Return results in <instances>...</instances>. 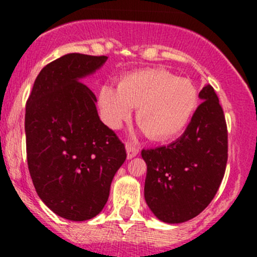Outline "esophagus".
<instances>
[{"label":"esophagus","mask_w":257,"mask_h":257,"mask_svg":"<svg viewBox=\"0 0 257 257\" xmlns=\"http://www.w3.org/2000/svg\"><path fill=\"white\" fill-rule=\"evenodd\" d=\"M125 149H126V157H128V159H132V158L137 157V155L139 154V148L133 144L128 143L125 145Z\"/></svg>","instance_id":"34e87169"}]
</instances>
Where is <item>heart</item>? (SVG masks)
<instances>
[{
  "label": "heart",
  "mask_w": 257,
  "mask_h": 257,
  "mask_svg": "<svg viewBox=\"0 0 257 257\" xmlns=\"http://www.w3.org/2000/svg\"><path fill=\"white\" fill-rule=\"evenodd\" d=\"M198 100V89L190 79L164 69L125 74L116 88L103 85L98 98L102 118L109 128H120L137 108V121L154 141L180 133L190 121Z\"/></svg>",
  "instance_id": "b5f03b06"
}]
</instances>
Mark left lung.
<instances>
[{"label":"left lung","mask_w":257,"mask_h":257,"mask_svg":"<svg viewBox=\"0 0 257 257\" xmlns=\"http://www.w3.org/2000/svg\"><path fill=\"white\" fill-rule=\"evenodd\" d=\"M203 100L183 136L169 145L142 150L147 163L144 198L163 222L180 224L211 203L227 162V129L216 93L206 84Z\"/></svg>","instance_id":"left-lung-1"}]
</instances>
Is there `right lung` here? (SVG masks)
<instances>
[{
	"label": "right lung",
	"instance_id": "add662e5",
	"mask_svg": "<svg viewBox=\"0 0 257 257\" xmlns=\"http://www.w3.org/2000/svg\"><path fill=\"white\" fill-rule=\"evenodd\" d=\"M107 56L68 53L47 64L26 104L27 163L41 200L72 221L97 216L126 158L124 144L98 115L83 83Z\"/></svg>",
	"mask_w": 257,
	"mask_h": 257
}]
</instances>
